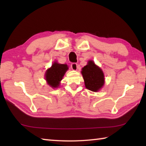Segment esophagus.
<instances>
[{"mask_svg":"<svg viewBox=\"0 0 146 146\" xmlns=\"http://www.w3.org/2000/svg\"><path fill=\"white\" fill-rule=\"evenodd\" d=\"M71 69H72L73 70H75V71L77 70V69H78V64H76V63H75V62L71 63Z\"/></svg>","mask_w":146,"mask_h":146,"instance_id":"esophagus-1","label":"esophagus"}]
</instances>
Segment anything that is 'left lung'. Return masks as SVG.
Here are the masks:
<instances>
[{"label":"left lung","instance_id":"left-lung-1","mask_svg":"<svg viewBox=\"0 0 146 146\" xmlns=\"http://www.w3.org/2000/svg\"><path fill=\"white\" fill-rule=\"evenodd\" d=\"M82 74L86 88L88 90L98 91L104 84V75L102 70L96 66L94 62L90 60L82 68Z\"/></svg>","mask_w":146,"mask_h":146}]
</instances>
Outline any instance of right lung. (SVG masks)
Listing matches in <instances>:
<instances>
[{
  "instance_id": "obj_1",
  "label": "right lung",
  "mask_w": 146,
  "mask_h": 146,
  "mask_svg": "<svg viewBox=\"0 0 146 146\" xmlns=\"http://www.w3.org/2000/svg\"><path fill=\"white\" fill-rule=\"evenodd\" d=\"M68 69L66 64L54 62L46 73V80L48 84L53 88H57Z\"/></svg>"
}]
</instances>
